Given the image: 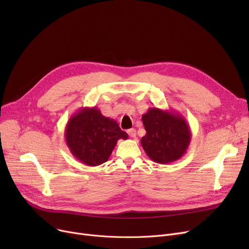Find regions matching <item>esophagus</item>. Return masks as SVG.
<instances>
[{
	"mask_svg": "<svg viewBox=\"0 0 249 249\" xmlns=\"http://www.w3.org/2000/svg\"><path fill=\"white\" fill-rule=\"evenodd\" d=\"M127 133L129 134L130 137H132V138H135V137H136V130H135L134 128L129 129L128 131H127Z\"/></svg>",
	"mask_w": 249,
	"mask_h": 249,
	"instance_id": "esophagus-1",
	"label": "esophagus"
}]
</instances>
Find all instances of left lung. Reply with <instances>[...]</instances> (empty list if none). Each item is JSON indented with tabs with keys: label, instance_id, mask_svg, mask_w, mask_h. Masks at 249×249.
Here are the masks:
<instances>
[{
	"label": "left lung",
	"instance_id": "1",
	"mask_svg": "<svg viewBox=\"0 0 249 249\" xmlns=\"http://www.w3.org/2000/svg\"><path fill=\"white\" fill-rule=\"evenodd\" d=\"M146 134L141 145L156 163L167 164L179 160L191 143L192 132L186 119L178 112L149 108L142 115Z\"/></svg>",
	"mask_w": 249,
	"mask_h": 249
}]
</instances>
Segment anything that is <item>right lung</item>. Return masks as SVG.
<instances>
[{
	"instance_id": "1",
	"label": "right lung",
	"mask_w": 249,
	"mask_h": 249,
	"mask_svg": "<svg viewBox=\"0 0 249 249\" xmlns=\"http://www.w3.org/2000/svg\"><path fill=\"white\" fill-rule=\"evenodd\" d=\"M64 137L70 151L82 163L97 166L106 162L119 139H128L119 125L96 107H84L68 121Z\"/></svg>"
}]
</instances>
